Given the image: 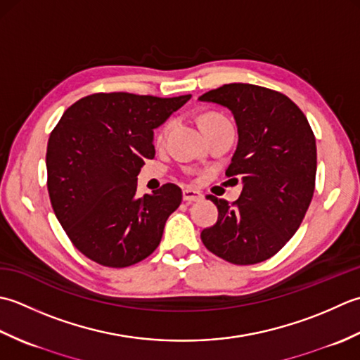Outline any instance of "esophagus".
Segmentation results:
<instances>
[{
    "label": "esophagus",
    "instance_id": "1",
    "mask_svg": "<svg viewBox=\"0 0 360 360\" xmlns=\"http://www.w3.org/2000/svg\"><path fill=\"white\" fill-rule=\"evenodd\" d=\"M202 193H199V191L195 189H191V188H186L183 189V200L185 202H199L202 200Z\"/></svg>",
    "mask_w": 360,
    "mask_h": 360
}]
</instances>
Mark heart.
<instances>
[{"label": "heart", "instance_id": "heart-1", "mask_svg": "<svg viewBox=\"0 0 360 360\" xmlns=\"http://www.w3.org/2000/svg\"><path fill=\"white\" fill-rule=\"evenodd\" d=\"M224 116L222 115H219V113H214V112H210V113H205L202 118H200V124L203 126V124H207V122H211V121H216V120H222ZM160 136H161V134H160Z\"/></svg>", "mask_w": 360, "mask_h": 360}]
</instances>
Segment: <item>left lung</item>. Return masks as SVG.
I'll list each match as a JSON object with an SVG mask.
<instances>
[{
    "mask_svg": "<svg viewBox=\"0 0 360 360\" xmlns=\"http://www.w3.org/2000/svg\"><path fill=\"white\" fill-rule=\"evenodd\" d=\"M199 99L231 110L239 141L225 174L244 183L231 205L208 195L219 217L200 233L203 245L236 266L266 261L295 234L309 208L317 172L314 131L295 102L270 88L226 84Z\"/></svg>",
    "mask_w": 360,
    "mask_h": 360,
    "instance_id": "obj_1",
    "label": "left lung"
}]
</instances>
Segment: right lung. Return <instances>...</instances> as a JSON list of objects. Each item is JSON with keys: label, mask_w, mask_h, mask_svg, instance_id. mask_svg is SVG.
<instances>
[{"label": "right lung", "mask_w": 360, "mask_h": 360, "mask_svg": "<svg viewBox=\"0 0 360 360\" xmlns=\"http://www.w3.org/2000/svg\"><path fill=\"white\" fill-rule=\"evenodd\" d=\"M189 99L94 93L65 110L48 141V193L58 222L86 258L121 269L158 247L181 189L166 183L138 197L136 175L144 158L155 157L153 129Z\"/></svg>", "instance_id": "right-lung-1"}]
</instances>
